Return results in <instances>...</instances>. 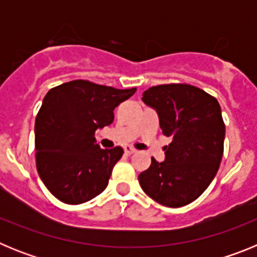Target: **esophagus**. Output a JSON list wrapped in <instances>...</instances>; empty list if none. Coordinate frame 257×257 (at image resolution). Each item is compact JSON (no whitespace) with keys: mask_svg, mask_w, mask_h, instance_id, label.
Masks as SVG:
<instances>
[{"mask_svg":"<svg viewBox=\"0 0 257 257\" xmlns=\"http://www.w3.org/2000/svg\"><path fill=\"white\" fill-rule=\"evenodd\" d=\"M124 153H126V154H133V153H135V149H134V148H131V147H130V145H128V147H124Z\"/></svg>","mask_w":257,"mask_h":257,"instance_id":"34e87169","label":"esophagus"}]
</instances>
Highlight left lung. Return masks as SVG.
Returning a JSON list of instances; mask_svg holds the SVG:
<instances>
[{
    "mask_svg": "<svg viewBox=\"0 0 257 257\" xmlns=\"http://www.w3.org/2000/svg\"><path fill=\"white\" fill-rule=\"evenodd\" d=\"M143 101L160 118L165 161L152 158L139 183L152 199L167 207L196 201L213 180L224 152L225 124L213 96L185 83L153 86L143 92Z\"/></svg>",
    "mask_w": 257,
    "mask_h": 257,
    "instance_id": "obj_1",
    "label": "left lung"
}]
</instances>
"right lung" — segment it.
<instances>
[{
	"instance_id": "obj_1",
	"label": "right lung",
	"mask_w": 257,
	"mask_h": 257,
	"mask_svg": "<svg viewBox=\"0 0 257 257\" xmlns=\"http://www.w3.org/2000/svg\"><path fill=\"white\" fill-rule=\"evenodd\" d=\"M76 79L51 88L35 123L36 165L47 189L68 205L99 196L123 154L121 147L101 149L95 131L114 119L113 110L135 94Z\"/></svg>"
}]
</instances>
